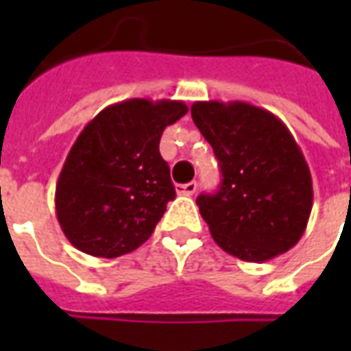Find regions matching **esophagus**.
Wrapping results in <instances>:
<instances>
[{
	"label": "esophagus",
	"mask_w": 351,
	"mask_h": 351,
	"mask_svg": "<svg viewBox=\"0 0 351 351\" xmlns=\"http://www.w3.org/2000/svg\"><path fill=\"white\" fill-rule=\"evenodd\" d=\"M197 191V182H189V184H180L176 186V193L178 195H184V197H191Z\"/></svg>",
	"instance_id": "34e87169"
}]
</instances>
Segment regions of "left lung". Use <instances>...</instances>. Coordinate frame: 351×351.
Here are the masks:
<instances>
[{
  "mask_svg": "<svg viewBox=\"0 0 351 351\" xmlns=\"http://www.w3.org/2000/svg\"><path fill=\"white\" fill-rule=\"evenodd\" d=\"M191 117L222 171L219 191L197 198L215 242L245 262L291 250L308 226L313 186L288 127L247 101H195Z\"/></svg>",
  "mask_w": 351,
  "mask_h": 351,
  "instance_id": "obj_1",
  "label": "left lung"
}]
</instances>
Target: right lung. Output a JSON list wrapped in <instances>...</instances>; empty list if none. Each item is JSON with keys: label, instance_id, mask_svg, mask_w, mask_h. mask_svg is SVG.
Returning a JSON list of instances; mask_svg holds the SVG:
<instances>
[{"label": "right lung", "instance_id": "add662e5", "mask_svg": "<svg viewBox=\"0 0 351 351\" xmlns=\"http://www.w3.org/2000/svg\"><path fill=\"white\" fill-rule=\"evenodd\" d=\"M187 112L178 100L131 98L106 107L80 132L56 184V217L74 247L100 258L131 253L175 198L160 138Z\"/></svg>", "mask_w": 351, "mask_h": 351}]
</instances>
